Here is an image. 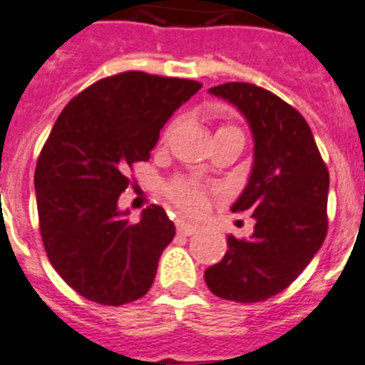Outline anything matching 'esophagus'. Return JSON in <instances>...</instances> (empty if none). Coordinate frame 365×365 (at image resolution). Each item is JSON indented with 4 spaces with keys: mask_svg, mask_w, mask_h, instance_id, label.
<instances>
[{
    "mask_svg": "<svg viewBox=\"0 0 365 365\" xmlns=\"http://www.w3.org/2000/svg\"><path fill=\"white\" fill-rule=\"evenodd\" d=\"M175 226H177V232L182 233V235H192V233L197 232L196 224L186 222L182 218H177V220H175Z\"/></svg>",
    "mask_w": 365,
    "mask_h": 365,
    "instance_id": "esophagus-1",
    "label": "esophagus"
}]
</instances>
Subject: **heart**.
I'll list each match as a JSON object with an SVG mask.
<instances>
[{"instance_id":"1","label":"heart","mask_w":365,"mask_h":365,"mask_svg":"<svg viewBox=\"0 0 365 365\" xmlns=\"http://www.w3.org/2000/svg\"><path fill=\"white\" fill-rule=\"evenodd\" d=\"M220 130H237V128L222 126ZM168 197L186 215H200L207 205V190L192 179H175L168 186Z\"/></svg>"}]
</instances>
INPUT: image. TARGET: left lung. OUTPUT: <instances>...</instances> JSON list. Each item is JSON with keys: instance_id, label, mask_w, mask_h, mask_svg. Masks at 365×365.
Masks as SVG:
<instances>
[{"instance_id": "obj_1", "label": "left lung", "mask_w": 365, "mask_h": 365, "mask_svg": "<svg viewBox=\"0 0 365 365\" xmlns=\"http://www.w3.org/2000/svg\"><path fill=\"white\" fill-rule=\"evenodd\" d=\"M209 94L249 122L255 164L232 211L256 224L249 239L228 235V250L205 269V282L222 299L264 302L290 287L324 243L330 173L305 118L279 96L249 83L218 84Z\"/></svg>"}]
</instances>
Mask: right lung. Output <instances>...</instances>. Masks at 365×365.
Here are the masks:
<instances>
[{
  "instance_id": "add662e5",
  "label": "right lung",
  "mask_w": 365,
  "mask_h": 365,
  "mask_svg": "<svg viewBox=\"0 0 365 365\" xmlns=\"http://www.w3.org/2000/svg\"><path fill=\"white\" fill-rule=\"evenodd\" d=\"M201 84L126 71L101 78L60 113L35 168V196L46 256L83 298L124 305L153 287L175 237L160 205L128 222L118 197L128 171L147 162L160 130Z\"/></svg>"
}]
</instances>
